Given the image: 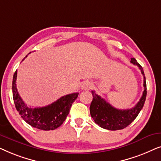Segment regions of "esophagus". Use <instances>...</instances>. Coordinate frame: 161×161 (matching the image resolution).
I'll list each match as a JSON object with an SVG mask.
<instances>
[{
    "mask_svg": "<svg viewBox=\"0 0 161 161\" xmlns=\"http://www.w3.org/2000/svg\"><path fill=\"white\" fill-rule=\"evenodd\" d=\"M92 84L91 82H89V81H84V82H83L81 83V89L83 90H89L92 88Z\"/></svg>",
    "mask_w": 161,
    "mask_h": 161,
    "instance_id": "obj_1",
    "label": "esophagus"
}]
</instances>
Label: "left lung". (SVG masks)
<instances>
[{
	"mask_svg": "<svg viewBox=\"0 0 161 161\" xmlns=\"http://www.w3.org/2000/svg\"><path fill=\"white\" fill-rule=\"evenodd\" d=\"M130 62L138 66L144 77V90L140 100L133 108L125 110L117 109L97 94L95 91H92L93 100L90 105V114L96 124L103 128L110 130H117L125 128L137 117L144 106L147 97L146 78L144 70L136 58H132Z\"/></svg>",
	"mask_w": 161,
	"mask_h": 161,
	"instance_id": "left-lung-1",
	"label": "left lung"
}]
</instances>
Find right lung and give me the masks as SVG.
Here are the masks:
<instances>
[{
	"label": "right lung",
	"mask_w": 161,
	"mask_h": 161,
	"mask_svg": "<svg viewBox=\"0 0 161 161\" xmlns=\"http://www.w3.org/2000/svg\"><path fill=\"white\" fill-rule=\"evenodd\" d=\"M17 71L16 70L12 81L13 100L17 111L24 121L31 126L43 130H53L60 127L69 114L72 104L78 97V92L61 97L56 102L47 106L41 108L28 107L17 92Z\"/></svg>",
	"instance_id": "add662e5"
}]
</instances>
